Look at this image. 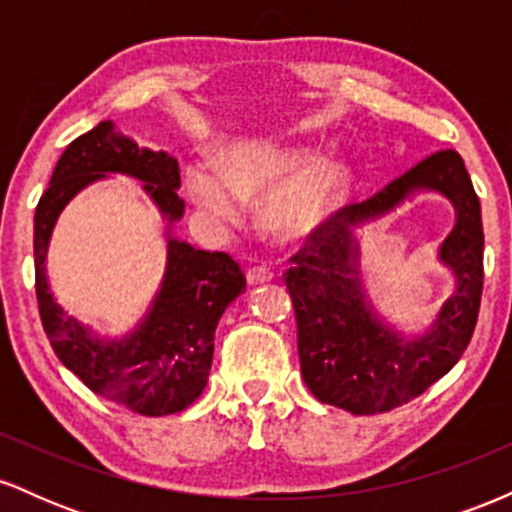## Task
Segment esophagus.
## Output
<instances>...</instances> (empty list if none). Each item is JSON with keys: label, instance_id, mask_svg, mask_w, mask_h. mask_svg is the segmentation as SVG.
<instances>
[{"label": "esophagus", "instance_id": "obj_1", "mask_svg": "<svg viewBox=\"0 0 512 512\" xmlns=\"http://www.w3.org/2000/svg\"><path fill=\"white\" fill-rule=\"evenodd\" d=\"M272 269L264 267V264H257V267L248 269V284L250 286H257V284H267V281H272Z\"/></svg>", "mask_w": 512, "mask_h": 512}]
</instances>
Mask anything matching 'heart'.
I'll use <instances>...</instances> for the list:
<instances>
[{"instance_id":"b5f03b06","label":"heart","mask_w":512,"mask_h":512,"mask_svg":"<svg viewBox=\"0 0 512 512\" xmlns=\"http://www.w3.org/2000/svg\"><path fill=\"white\" fill-rule=\"evenodd\" d=\"M313 161L301 146H284L248 139L223 149L211 168H195L187 178L190 195L202 209L233 219L240 199L260 197L262 221L274 236L284 240L313 233L339 202L349 182L344 163Z\"/></svg>"}]
</instances>
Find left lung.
Here are the masks:
<instances>
[{"label":"left lung","mask_w":512,"mask_h":512,"mask_svg":"<svg viewBox=\"0 0 512 512\" xmlns=\"http://www.w3.org/2000/svg\"><path fill=\"white\" fill-rule=\"evenodd\" d=\"M448 196L458 219L439 259L456 293L424 335L404 338L372 310L360 286L353 228L391 210L414 191ZM284 281L298 327L305 385L320 402L368 416L419 397L460 361L477 327L484 289L479 197L460 154L436 151L361 204L334 211L291 257Z\"/></svg>","instance_id":"obj_1"}]
</instances>
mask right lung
<instances>
[{
	"mask_svg": "<svg viewBox=\"0 0 512 512\" xmlns=\"http://www.w3.org/2000/svg\"><path fill=\"white\" fill-rule=\"evenodd\" d=\"M108 173L144 182L168 223L178 221L180 168L166 151L137 146L105 120L76 137L52 170L50 187L35 209V296L52 349L88 390L142 416H166L202 395L214 356V332L223 310L245 291V274L226 252L197 250L168 236L161 291L137 330L122 339L101 337L52 296L45 257L57 216L76 192Z\"/></svg>",
	"mask_w": 512,
	"mask_h": 512,
	"instance_id": "right-lung-1",
	"label": "right lung"
}]
</instances>
